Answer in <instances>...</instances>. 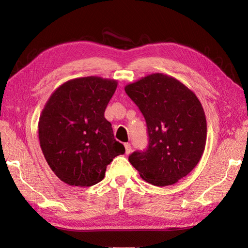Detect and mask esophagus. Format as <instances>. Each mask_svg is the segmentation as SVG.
<instances>
[{"instance_id": "34e87169", "label": "esophagus", "mask_w": 248, "mask_h": 248, "mask_svg": "<svg viewBox=\"0 0 248 248\" xmlns=\"http://www.w3.org/2000/svg\"><path fill=\"white\" fill-rule=\"evenodd\" d=\"M124 148H125V154L129 155L132 151V146L130 143H124Z\"/></svg>"}]
</instances>
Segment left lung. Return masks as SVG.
<instances>
[{"label": "left lung", "instance_id": "1", "mask_svg": "<svg viewBox=\"0 0 248 248\" xmlns=\"http://www.w3.org/2000/svg\"><path fill=\"white\" fill-rule=\"evenodd\" d=\"M142 113L150 142L130 163L145 182L173 185L199 164L207 141V120L199 98L175 78L155 73L125 85Z\"/></svg>", "mask_w": 248, "mask_h": 248}]
</instances>
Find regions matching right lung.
Wrapping results in <instances>:
<instances>
[{
    "instance_id": "add662e5",
    "label": "right lung",
    "mask_w": 248,
    "mask_h": 248,
    "mask_svg": "<svg viewBox=\"0 0 248 248\" xmlns=\"http://www.w3.org/2000/svg\"><path fill=\"white\" fill-rule=\"evenodd\" d=\"M117 84L95 76L68 80L41 111V151L54 173L67 185L89 187L101 182L107 165L125 152L104 115Z\"/></svg>"
}]
</instances>
